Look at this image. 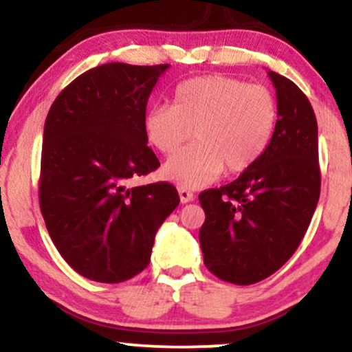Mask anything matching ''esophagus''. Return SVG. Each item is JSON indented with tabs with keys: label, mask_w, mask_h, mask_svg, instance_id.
I'll return each mask as SVG.
<instances>
[{
	"label": "esophagus",
	"mask_w": 352,
	"mask_h": 352,
	"mask_svg": "<svg viewBox=\"0 0 352 352\" xmlns=\"http://www.w3.org/2000/svg\"><path fill=\"white\" fill-rule=\"evenodd\" d=\"M179 195H180L182 204H188V201H192L193 199H195V195H193L190 190L184 188V187H179Z\"/></svg>",
	"instance_id": "obj_1"
}]
</instances>
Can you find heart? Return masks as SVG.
Instances as JSON below:
<instances>
[{
    "label": "heart",
    "mask_w": 352,
    "mask_h": 352,
    "mask_svg": "<svg viewBox=\"0 0 352 352\" xmlns=\"http://www.w3.org/2000/svg\"><path fill=\"white\" fill-rule=\"evenodd\" d=\"M278 120L272 91L227 76L184 80L173 91L170 106L151 107L144 116L148 144L170 155L190 139L195 144L168 159L164 179L184 188L215 182L227 167L245 172L263 155Z\"/></svg>",
    "instance_id": "obj_1"
}]
</instances>
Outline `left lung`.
I'll return each instance as SVG.
<instances>
[{"mask_svg": "<svg viewBox=\"0 0 352 352\" xmlns=\"http://www.w3.org/2000/svg\"><path fill=\"white\" fill-rule=\"evenodd\" d=\"M278 120L263 155L220 188L199 195L204 263L220 280L253 285L272 276L300 246L321 190L318 122L293 80L268 71Z\"/></svg>", "mask_w": 352, "mask_h": 352, "instance_id": "8db88e82", "label": "left lung"}]
</instances>
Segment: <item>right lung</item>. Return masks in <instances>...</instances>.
Returning a JSON list of instances; mask_svg holds the SVG:
<instances>
[{
    "label": "right lung",
    "instance_id": "add662e5",
    "mask_svg": "<svg viewBox=\"0 0 352 352\" xmlns=\"http://www.w3.org/2000/svg\"><path fill=\"white\" fill-rule=\"evenodd\" d=\"M168 64L92 67L60 91L43 135L39 207L52 243L80 276L131 280L179 205L167 182L129 187L159 167L147 147V100Z\"/></svg>",
    "mask_w": 352,
    "mask_h": 352
}]
</instances>
